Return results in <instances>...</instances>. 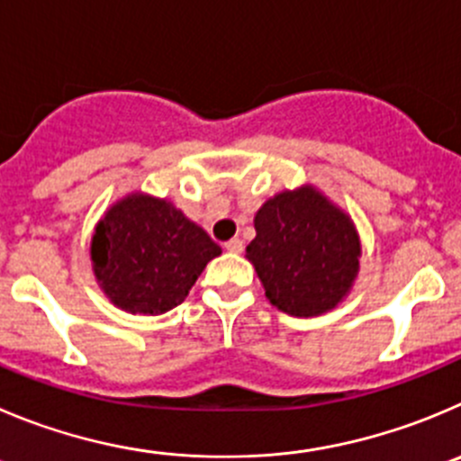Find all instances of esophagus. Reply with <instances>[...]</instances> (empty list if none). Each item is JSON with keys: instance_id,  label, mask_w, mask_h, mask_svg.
<instances>
[{"instance_id": "34e87169", "label": "esophagus", "mask_w": 461, "mask_h": 461, "mask_svg": "<svg viewBox=\"0 0 461 461\" xmlns=\"http://www.w3.org/2000/svg\"><path fill=\"white\" fill-rule=\"evenodd\" d=\"M225 250L231 252V255H240V252H243V240H240V239L227 240Z\"/></svg>"}]
</instances>
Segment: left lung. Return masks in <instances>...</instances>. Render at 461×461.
<instances>
[{"label": "left lung", "instance_id": "1", "mask_svg": "<svg viewBox=\"0 0 461 461\" xmlns=\"http://www.w3.org/2000/svg\"><path fill=\"white\" fill-rule=\"evenodd\" d=\"M248 259L266 298L291 316H318L341 303L359 270L350 218L313 188L284 191L255 216Z\"/></svg>", "mask_w": 461, "mask_h": 461}]
</instances>
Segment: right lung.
I'll return each instance as SVG.
<instances>
[{
	"mask_svg": "<svg viewBox=\"0 0 461 461\" xmlns=\"http://www.w3.org/2000/svg\"><path fill=\"white\" fill-rule=\"evenodd\" d=\"M221 245L170 202L129 195L95 227L90 257L111 303L129 313H163L184 303Z\"/></svg>",
	"mask_w": 461,
	"mask_h": 461,
	"instance_id": "add662e5",
	"label": "right lung"
}]
</instances>
